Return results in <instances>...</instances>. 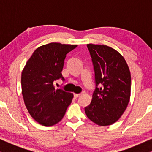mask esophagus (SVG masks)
I'll list each match as a JSON object with an SVG mask.
<instances>
[{
  "label": "esophagus",
  "instance_id": "esophagus-1",
  "mask_svg": "<svg viewBox=\"0 0 152 152\" xmlns=\"http://www.w3.org/2000/svg\"><path fill=\"white\" fill-rule=\"evenodd\" d=\"M80 93H75L74 94V97L75 98H77L78 97H80Z\"/></svg>",
  "mask_w": 152,
  "mask_h": 152
}]
</instances>
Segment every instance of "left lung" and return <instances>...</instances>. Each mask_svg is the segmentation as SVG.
<instances>
[{
    "mask_svg": "<svg viewBox=\"0 0 152 152\" xmlns=\"http://www.w3.org/2000/svg\"><path fill=\"white\" fill-rule=\"evenodd\" d=\"M95 72V89L87 117L99 126L111 125L126 109L131 95V74L124 57L104 45L87 44Z\"/></svg>",
    "mask_w": 152,
    "mask_h": 152,
    "instance_id": "8db88e82",
    "label": "left lung"
}]
</instances>
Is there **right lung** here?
Returning a JSON list of instances; mask_svg holds the SVG:
<instances>
[{"label": "right lung", "instance_id": "1", "mask_svg": "<svg viewBox=\"0 0 152 152\" xmlns=\"http://www.w3.org/2000/svg\"><path fill=\"white\" fill-rule=\"evenodd\" d=\"M77 45L50 43L36 49L27 61L21 74L22 94L30 115L43 126L57 124L65 115L73 94L53 83L64 81L63 70L66 55Z\"/></svg>", "mask_w": 152, "mask_h": 152}]
</instances>
